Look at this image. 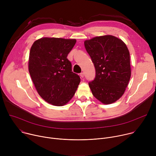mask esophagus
Segmentation results:
<instances>
[{
    "label": "esophagus",
    "mask_w": 156,
    "mask_h": 156,
    "mask_svg": "<svg viewBox=\"0 0 156 156\" xmlns=\"http://www.w3.org/2000/svg\"><path fill=\"white\" fill-rule=\"evenodd\" d=\"M80 76H81V78H83V77H84V73H80Z\"/></svg>",
    "instance_id": "esophagus-1"
}]
</instances>
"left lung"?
Wrapping results in <instances>:
<instances>
[{
  "label": "left lung",
  "instance_id": "8db88e82",
  "mask_svg": "<svg viewBox=\"0 0 156 156\" xmlns=\"http://www.w3.org/2000/svg\"><path fill=\"white\" fill-rule=\"evenodd\" d=\"M84 43L96 70L95 78L89 83L93 96L104 104L115 102L124 94L131 77L126 44L111 35L97 36Z\"/></svg>",
  "mask_w": 156,
  "mask_h": 156
}]
</instances>
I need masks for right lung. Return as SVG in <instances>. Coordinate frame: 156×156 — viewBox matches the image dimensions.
I'll use <instances>...</instances> for the list:
<instances>
[{"label": "right lung", "mask_w": 156, "mask_h": 156, "mask_svg": "<svg viewBox=\"0 0 156 156\" xmlns=\"http://www.w3.org/2000/svg\"><path fill=\"white\" fill-rule=\"evenodd\" d=\"M76 42L75 39L42 37L31 48V78L39 96L53 105L62 106L70 101L80 83L66 58Z\"/></svg>", "instance_id": "right-lung-1"}]
</instances>
